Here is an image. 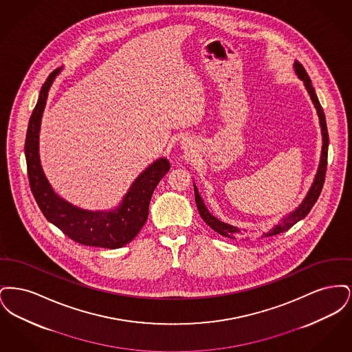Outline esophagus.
<instances>
[{
  "instance_id": "esophagus-1",
  "label": "esophagus",
  "mask_w": 352,
  "mask_h": 352,
  "mask_svg": "<svg viewBox=\"0 0 352 352\" xmlns=\"http://www.w3.org/2000/svg\"><path fill=\"white\" fill-rule=\"evenodd\" d=\"M182 148L184 151H190L192 148V141L190 138H184L182 140Z\"/></svg>"
}]
</instances>
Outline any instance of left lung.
<instances>
[{"label": "left lung", "mask_w": 352, "mask_h": 352, "mask_svg": "<svg viewBox=\"0 0 352 352\" xmlns=\"http://www.w3.org/2000/svg\"><path fill=\"white\" fill-rule=\"evenodd\" d=\"M293 67H294V72L296 75L298 76V79H301L303 82V85L310 96V99L313 101L316 109H317V115L319 118V125H320V133H322V151H320V160H319L318 170H317V174H316V178L313 181V184L310 186L306 197L303 198V201L298 204V207H296L292 212H289L287 215L283 217V219L280 220L278 224H276L269 232L263 234V237H267V236H273V234H281L287 231L289 228H292L296 223H298L300 220L305 218L310 210L313 208V206L316 204V201L318 199L319 194L322 191V187L324 184V175H326V168H327V149H329V133H327V125H326V118H324V113H323V109L319 104L318 98L316 95V91L311 85V80L309 78V75L306 74L305 68L302 67L301 63L298 60H294L293 63ZM194 191H195V201H197V207H198V211L201 214V219L214 230L217 231L218 234L221 236H226V237H231V239H241V240H250L253 239L254 234H243L237 227L231 226L228 223H224L221 220H219L217 217H214L208 208L206 207L204 201L201 199V194L198 191V187L197 184H194Z\"/></svg>", "instance_id": "8db88e82"}]
</instances>
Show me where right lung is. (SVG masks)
<instances>
[{"mask_svg":"<svg viewBox=\"0 0 352 352\" xmlns=\"http://www.w3.org/2000/svg\"><path fill=\"white\" fill-rule=\"evenodd\" d=\"M63 67L52 71L42 85L34 108L25 141L28 175L34 198L45 218L79 244L116 250L141 231L149 215V203L154 188L170 168L168 158H158L131 184L122 201L108 211H91L59 197L46 178L39 160V131L51 85Z\"/></svg>","mask_w":352,"mask_h":352,"instance_id":"1","label":"right lung"}]
</instances>
